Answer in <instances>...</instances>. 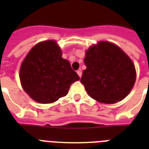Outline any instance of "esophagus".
<instances>
[{
    "mask_svg": "<svg viewBox=\"0 0 149 149\" xmlns=\"http://www.w3.org/2000/svg\"><path fill=\"white\" fill-rule=\"evenodd\" d=\"M77 74H78V76H79V77H82V71L80 70H77Z\"/></svg>",
    "mask_w": 149,
    "mask_h": 149,
    "instance_id": "34e87169",
    "label": "esophagus"
}]
</instances>
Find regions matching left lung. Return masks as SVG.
I'll use <instances>...</instances> for the list:
<instances>
[{
    "label": "left lung",
    "instance_id": "1",
    "mask_svg": "<svg viewBox=\"0 0 149 149\" xmlns=\"http://www.w3.org/2000/svg\"><path fill=\"white\" fill-rule=\"evenodd\" d=\"M80 82L93 99L114 104L128 95L136 79L133 62L120 47L99 42L86 52Z\"/></svg>",
    "mask_w": 149,
    "mask_h": 149
}]
</instances>
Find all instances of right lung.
Returning <instances> with one entry per match:
<instances>
[{
	"label": "right lung",
	"mask_w": 149,
	"mask_h": 149,
	"mask_svg": "<svg viewBox=\"0 0 149 149\" xmlns=\"http://www.w3.org/2000/svg\"><path fill=\"white\" fill-rule=\"evenodd\" d=\"M19 76L24 91L41 104L53 103L65 97L70 85L79 79L52 40L39 42L31 49L22 62Z\"/></svg>",
	"instance_id": "add662e5"
}]
</instances>
